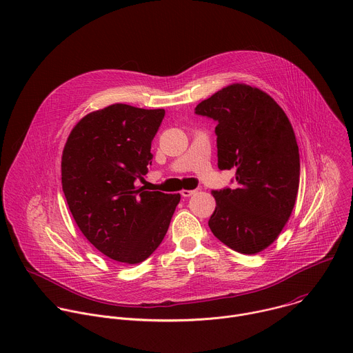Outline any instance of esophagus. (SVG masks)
I'll use <instances>...</instances> for the list:
<instances>
[{
  "label": "esophagus",
  "mask_w": 353,
  "mask_h": 353,
  "mask_svg": "<svg viewBox=\"0 0 353 353\" xmlns=\"http://www.w3.org/2000/svg\"><path fill=\"white\" fill-rule=\"evenodd\" d=\"M195 192H196V190H183V191H181V195H183L184 198H188V196L194 195Z\"/></svg>",
  "instance_id": "34e87169"
}]
</instances>
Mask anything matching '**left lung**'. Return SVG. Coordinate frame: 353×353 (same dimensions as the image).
Masks as SVG:
<instances>
[{
  "mask_svg": "<svg viewBox=\"0 0 353 353\" xmlns=\"http://www.w3.org/2000/svg\"><path fill=\"white\" fill-rule=\"evenodd\" d=\"M194 112L216 123L219 170L236 172L233 188L212 192L210 229L232 250L256 254L275 241L294 207L300 159L289 119L265 92L240 83Z\"/></svg>",
  "mask_w": 353,
  "mask_h": 353,
  "instance_id": "1",
  "label": "left lung"
}]
</instances>
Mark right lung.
Listing matches in <instances>:
<instances>
[{"label": "right lung", "mask_w": 353, "mask_h": 353, "mask_svg": "<svg viewBox=\"0 0 353 353\" xmlns=\"http://www.w3.org/2000/svg\"><path fill=\"white\" fill-rule=\"evenodd\" d=\"M163 109L112 105L71 131L61 161L63 191L83 236L112 260L138 264L162 243L180 194L137 187L152 163Z\"/></svg>", "instance_id": "right-lung-1"}]
</instances>
